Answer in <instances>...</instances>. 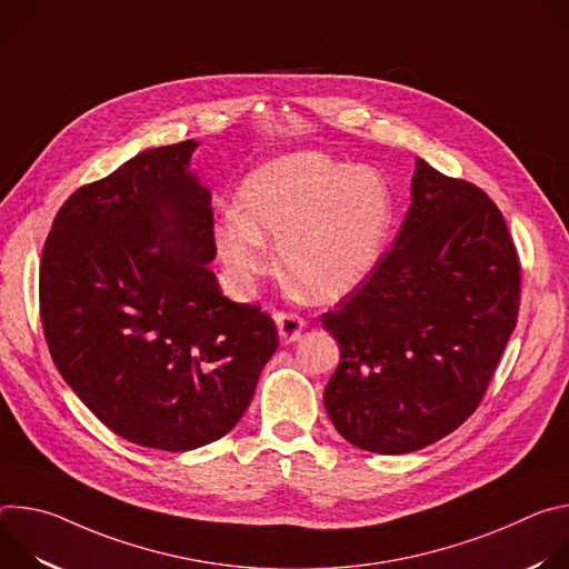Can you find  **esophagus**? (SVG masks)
Masks as SVG:
<instances>
[{"label": "esophagus", "instance_id": "34e87169", "mask_svg": "<svg viewBox=\"0 0 569 569\" xmlns=\"http://www.w3.org/2000/svg\"><path fill=\"white\" fill-rule=\"evenodd\" d=\"M274 321H277V329H279V340L281 345H290L295 340H299L306 321L303 317L295 315V312H277L274 315Z\"/></svg>", "mask_w": 569, "mask_h": 569}]
</instances>
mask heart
Masks as SVG:
<instances>
[{"mask_svg": "<svg viewBox=\"0 0 569 569\" xmlns=\"http://www.w3.org/2000/svg\"><path fill=\"white\" fill-rule=\"evenodd\" d=\"M391 224L393 196L376 169L295 150L246 178L213 242L229 277L246 288L268 274V242H277L283 277L308 299L331 303L376 270Z\"/></svg>", "mask_w": 569, "mask_h": 569, "instance_id": "1", "label": "heart"}]
</instances>
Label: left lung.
<instances>
[{
	"label": "left lung",
	"instance_id": "obj_1",
	"mask_svg": "<svg viewBox=\"0 0 569 569\" xmlns=\"http://www.w3.org/2000/svg\"><path fill=\"white\" fill-rule=\"evenodd\" d=\"M520 263L496 202L417 157L412 204L376 270L321 315L340 345L336 430L378 455L421 450L475 410L516 329Z\"/></svg>",
	"mask_w": 569,
	"mask_h": 569
}]
</instances>
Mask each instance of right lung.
<instances>
[{"mask_svg":"<svg viewBox=\"0 0 569 569\" xmlns=\"http://www.w3.org/2000/svg\"><path fill=\"white\" fill-rule=\"evenodd\" d=\"M196 139L148 148L60 207L40 263L49 353L114 435L167 452L224 437L279 347L274 321L227 299Z\"/></svg>","mask_w":569,"mask_h":569,"instance_id":"1","label":"right lung"}]
</instances>
